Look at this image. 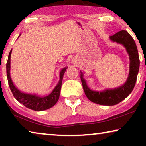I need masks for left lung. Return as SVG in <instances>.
Masks as SVG:
<instances>
[{
  "label": "left lung",
  "mask_w": 146,
  "mask_h": 146,
  "mask_svg": "<svg viewBox=\"0 0 146 146\" xmlns=\"http://www.w3.org/2000/svg\"><path fill=\"white\" fill-rule=\"evenodd\" d=\"M110 39L113 42L124 46L129 54L130 65L128 78L121 86L113 90H106L104 92H95L88 87L83 74L81 72L80 79L86 96L91 102L100 105L113 106L124 100L131 92L136 82L137 76L139 68V58L135 42L131 35L125 30L117 32L111 36Z\"/></svg>",
  "instance_id": "left-lung-1"
}]
</instances>
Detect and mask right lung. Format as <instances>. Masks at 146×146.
Listing matches in <instances>:
<instances>
[{
	"label": "right lung",
	"mask_w": 146,
	"mask_h": 146,
	"mask_svg": "<svg viewBox=\"0 0 146 146\" xmlns=\"http://www.w3.org/2000/svg\"><path fill=\"white\" fill-rule=\"evenodd\" d=\"M19 35V36H20ZM12 50L10 52L8 60L7 62V75L8 82L10 87V89L13 93L14 97L19 102L23 104L24 106L28 108L33 110L35 111H43L50 108L54 106L60 97V93L61 90L62 82L64 74L65 73L67 68H64L60 73V81L55 88L53 90L51 94L45 97H39L35 95L28 94L21 92L19 90L11 80V76H10V68H11V54Z\"/></svg>",
	"instance_id": "obj_1"
}]
</instances>
